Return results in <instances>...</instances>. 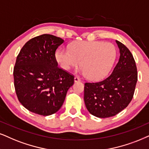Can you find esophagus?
<instances>
[{
  "instance_id": "34e87169",
  "label": "esophagus",
  "mask_w": 149,
  "mask_h": 149,
  "mask_svg": "<svg viewBox=\"0 0 149 149\" xmlns=\"http://www.w3.org/2000/svg\"><path fill=\"white\" fill-rule=\"evenodd\" d=\"M74 81L75 82H80V79L78 78V77H75L74 78Z\"/></svg>"
}]
</instances>
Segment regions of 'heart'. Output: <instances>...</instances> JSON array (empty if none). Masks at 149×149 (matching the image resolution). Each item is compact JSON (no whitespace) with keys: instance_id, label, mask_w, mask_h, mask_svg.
Masks as SVG:
<instances>
[{"instance_id":"obj_1","label":"heart","mask_w":149,"mask_h":149,"mask_svg":"<svg viewBox=\"0 0 149 149\" xmlns=\"http://www.w3.org/2000/svg\"><path fill=\"white\" fill-rule=\"evenodd\" d=\"M117 57L113 44L102 41H79L68 49H59L55 59L62 69L69 71L79 65L82 74L91 80L102 79L110 72Z\"/></svg>"}]
</instances>
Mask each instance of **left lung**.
Here are the masks:
<instances>
[{
  "label": "left lung",
  "instance_id": "8db88e82",
  "mask_svg": "<svg viewBox=\"0 0 149 149\" xmlns=\"http://www.w3.org/2000/svg\"><path fill=\"white\" fill-rule=\"evenodd\" d=\"M119 61L104 80L84 84V100L90 113L100 118L116 116L127 107L133 97L137 81V67L129 49L116 40Z\"/></svg>",
  "mask_w": 149,
  "mask_h": 149
}]
</instances>
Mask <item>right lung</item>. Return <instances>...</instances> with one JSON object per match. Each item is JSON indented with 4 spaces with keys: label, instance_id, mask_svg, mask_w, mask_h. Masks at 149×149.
<instances>
[{
    "label": "right lung",
    "instance_id": "add662e5",
    "mask_svg": "<svg viewBox=\"0 0 149 149\" xmlns=\"http://www.w3.org/2000/svg\"><path fill=\"white\" fill-rule=\"evenodd\" d=\"M61 38L42 34L25 43L14 68V86L22 106L34 113L47 116L61 108L74 76L58 67L57 48Z\"/></svg>",
    "mask_w": 149,
    "mask_h": 149
}]
</instances>
